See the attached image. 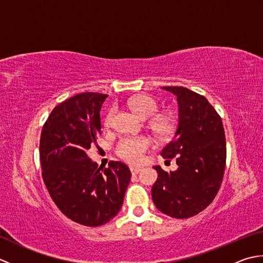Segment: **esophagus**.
<instances>
[{"label":"esophagus","mask_w":263,"mask_h":263,"mask_svg":"<svg viewBox=\"0 0 263 263\" xmlns=\"http://www.w3.org/2000/svg\"><path fill=\"white\" fill-rule=\"evenodd\" d=\"M130 171H131L132 174H138V173L141 171V167H135V166H131V167H130Z\"/></svg>","instance_id":"esophagus-1"}]
</instances>
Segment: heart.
Segmentation results:
<instances>
[{
	"instance_id": "1",
	"label": "heart",
	"mask_w": 263,
	"mask_h": 263,
	"mask_svg": "<svg viewBox=\"0 0 263 263\" xmlns=\"http://www.w3.org/2000/svg\"><path fill=\"white\" fill-rule=\"evenodd\" d=\"M128 105L136 111V113L148 119L155 115L158 109V104L156 100L147 96V95H137L128 99ZM111 117H113V110H109L105 117L104 124L106 127L110 126ZM153 127L160 137H168L174 131V123L167 116H159L154 120ZM152 146V141L148 137L144 136H133V137H123L117 141L115 146V153L120 158L127 161L130 164L141 163L144 157V154Z\"/></svg>"
}]
</instances>
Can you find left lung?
<instances>
[{
	"instance_id": "8db88e82",
	"label": "left lung",
	"mask_w": 263,
	"mask_h": 263,
	"mask_svg": "<svg viewBox=\"0 0 263 263\" xmlns=\"http://www.w3.org/2000/svg\"><path fill=\"white\" fill-rule=\"evenodd\" d=\"M177 97L178 124L161 150L178 168H154L158 178L152 189L154 203L163 214L184 219L204 210L215 199L226 165L225 131L220 116L202 95L184 87H163Z\"/></svg>"
}]
</instances>
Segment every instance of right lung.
<instances>
[{"instance_id":"right-lung-1","label":"right lung","mask_w":263,"mask_h":263,"mask_svg":"<svg viewBox=\"0 0 263 263\" xmlns=\"http://www.w3.org/2000/svg\"><path fill=\"white\" fill-rule=\"evenodd\" d=\"M107 95L82 92L55 106L43 126L42 175L58 208L78 224L102 226L119 214L131 180L128 167H98L87 152L100 136V108Z\"/></svg>"}]
</instances>
